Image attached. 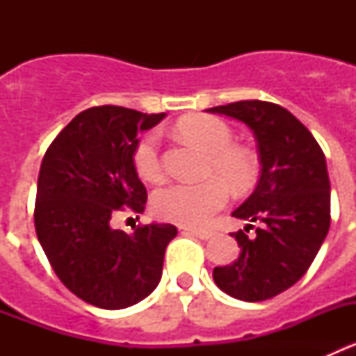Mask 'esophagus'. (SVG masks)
Segmentation results:
<instances>
[{"mask_svg": "<svg viewBox=\"0 0 356 356\" xmlns=\"http://www.w3.org/2000/svg\"><path fill=\"white\" fill-rule=\"evenodd\" d=\"M188 234L196 235V237L203 238V241H209V238H212L213 235H216V232L213 229H200V228H187Z\"/></svg>", "mask_w": 356, "mask_h": 356, "instance_id": "1", "label": "esophagus"}]
</instances>
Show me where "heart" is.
Instances as JSON below:
<instances>
[{
	"mask_svg": "<svg viewBox=\"0 0 356 356\" xmlns=\"http://www.w3.org/2000/svg\"><path fill=\"white\" fill-rule=\"evenodd\" d=\"M176 134L207 153V180L200 184H172L153 196V212L163 221L180 226H205L228 203V187L248 188L259 175V160L253 151L234 144L229 124L216 115L194 114L176 124ZM135 172L149 184L163 180L160 139L147 131L137 140L131 153Z\"/></svg>",
	"mask_w": 356,
	"mask_h": 356,
	"instance_id": "obj_1",
	"label": "heart"
}]
</instances>
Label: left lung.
Masks as SVG:
<instances>
[{
    "mask_svg": "<svg viewBox=\"0 0 356 356\" xmlns=\"http://www.w3.org/2000/svg\"><path fill=\"white\" fill-rule=\"evenodd\" d=\"M246 122L259 146L260 180L232 216L259 222L253 237L235 232L241 253L213 269L222 292L242 301L271 300L308 271L330 229V178L325 153L284 106L246 99L209 108Z\"/></svg>",
    "mask_w": 356,
    "mask_h": 356,
    "instance_id": "8db88e82",
    "label": "left lung"
}]
</instances>
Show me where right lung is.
Masks as SVG:
<instances>
[{
  "mask_svg": "<svg viewBox=\"0 0 356 356\" xmlns=\"http://www.w3.org/2000/svg\"><path fill=\"white\" fill-rule=\"evenodd\" d=\"M163 115L92 106L72 119L44 155L33 210L37 237L56 276L85 303L119 310L159 285L176 226L139 225L124 234L110 222L121 210L144 212L147 193L131 153L137 134Z\"/></svg>",
  "mask_w": 356,
  "mask_h": 356,
  "instance_id": "1",
  "label": "right lung"
}]
</instances>
